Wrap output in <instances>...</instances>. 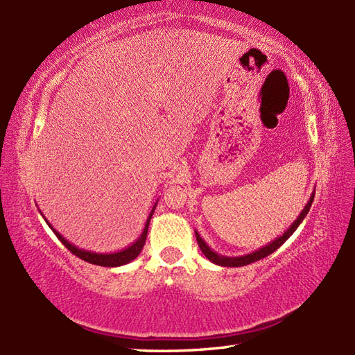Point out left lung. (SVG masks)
<instances>
[{
  "mask_svg": "<svg viewBox=\"0 0 355 355\" xmlns=\"http://www.w3.org/2000/svg\"><path fill=\"white\" fill-rule=\"evenodd\" d=\"M313 200H314V192H313V195L310 197V201L306 202V206L304 207L302 212H300V215L297 216V220L290 225V229L286 230L282 236L276 238L275 241H271L270 244H267L266 247H262V248H259V250H256V252H253V253H248V254H244V256H236V258H229V256H221V254L215 253L214 250H210V247L205 243V241H202V238L198 235V233L195 232V236H197V243H198V245H200V248H201V252L205 253L206 258H207L210 262L216 263V266H223V267H243V266H247V263H252V262L259 261V259H262V258H266V256L271 254L273 252H276L277 248L281 247V245L285 243V241L293 235L294 232H296V229L299 227V224L304 221V218L306 216L308 210H310V207H311V205H313Z\"/></svg>",
  "mask_w": 355,
  "mask_h": 355,
  "instance_id": "8db88e82",
  "label": "left lung"
}]
</instances>
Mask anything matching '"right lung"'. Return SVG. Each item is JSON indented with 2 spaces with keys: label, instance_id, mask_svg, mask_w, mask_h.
Segmentation results:
<instances>
[{
  "label": "right lung",
  "instance_id": "right-lung-1",
  "mask_svg": "<svg viewBox=\"0 0 355 355\" xmlns=\"http://www.w3.org/2000/svg\"><path fill=\"white\" fill-rule=\"evenodd\" d=\"M154 210H155V206L153 207V210H150L149 218H148L146 224H145V229H143V232H141V235L139 236V239L135 241V243H134L132 245L126 247L125 250H120V252H116V253H94V252L82 250V248L74 247L71 243H69V241H67V239L61 235V233L53 229L47 220H45V223L49 224V227H50V229L53 230V233H55V235L58 236V239L61 241V243H62L67 248H69V250H70L73 254H76L78 258H80L82 261L89 262V263H94V266H101V267H120V266H125V263H128V262L134 261V259L137 258V256L140 254L143 245H145V243H146L149 221H150V218H153Z\"/></svg>",
  "mask_w": 355,
  "mask_h": 355
}]
</instances>
